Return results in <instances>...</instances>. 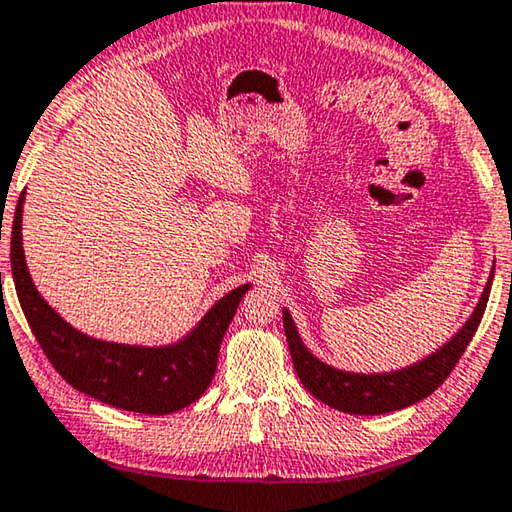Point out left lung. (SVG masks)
<instances>
[{
	"instance_id": "8db88e82",
	"label": "left lung",
	"mask_w": 512,
	"mask_h": 512,
	"mask_svg": "<svg viewBox=\"0 0 512 512\" xmlns=\"http://www.w3.org/2000/svg\"><path fill=\"white\" fill-rule=\"evenodd\" d=\"M492 277L494 267L474 313H471L458 332L448 338L442 348L419 359L416 364L398 368V371L391 373H350L313 357V352L306 348L300 338L290 311L283 309V329H286V341L290 357H293L295 373L311 396H316L338 412L375 416L419 403V400L428 398L451 375L462 352L467 350L471 336L476 334L478 325H481L487 297H490Z\"/></svg>"
}]
</instances>
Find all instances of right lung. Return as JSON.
<instances>
[{
    "instance_id": "add662e5",
    "label": "right lung",
    "mask_w": 512,
    "mask_h": 512,
    "mask_svg": "<svg viewBox=\"0 0 512 512\" xmlns=\"http://www.w3.org/2000/svg\"><path fill=\"white\" fill-rule=\"evenodd\" d=\"M20 194L11 231V270L25 318L57 373L100 403L139 414H171L192 405L210 387L219 345L251 283L231 290L199 320L192 332L169 345H125L86 336L59 316L38 293L22 249Z\"/></svg>"
}]
</instances>
